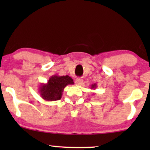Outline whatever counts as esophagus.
I'll list each match as a JSON object with an SVG mask.
<instances>
[{
	"label": "esophagus",
	"mask_w": 150,
	"mask_h": 150,
	"mask_svg": "<svg viewBox=\"0 0 150 150\" xmlns=\"http://www.w3.org/2000/svg\"><path fill=\"white\" fill-rule=\"evenodd\" d=\"M83 80L82 79H77L76 80L75 83L76 85H81V84L83 83Z\"/></svg>",
	"instance_id": "34e87169"
}]
</instances>
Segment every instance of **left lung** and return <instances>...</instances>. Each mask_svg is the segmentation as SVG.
<instances>
[{
	"label": "left lung",
	"mask_w": 150,
	"mask_h": 150,
	"mask_svg": "<svg viewBox=\"0 0 150 150\" xmlns=\"http://www.w3.org/2000/svg\"><path fill=\"white\" fill-rule=\"evenodd\" d=\"M96 87H97V85H96V84H93V85H91V89H95Z\"/></svg>",
	"instance_id": "obj_1"
}]
</instances>
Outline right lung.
I'll use <instances>...</instances> for the list:
<instances>
[{
    "instance_id": "1",
    "label": "right lung",
    "mask_w": 150,
    "mask_h": 150,
    "mask_svg": "<svg viewBox=\"0 0 150 150\" xmlns=\"http://www.w3.org/2000/svg\"><path fill=\"white\" fill-rule=\"evenodd\" d=\"M73 79L69 76L53 75L47 83H41L39 93L46 101H56L62 97L63 90L68 85H74Z\"/></svg>"
}]
</instances>
